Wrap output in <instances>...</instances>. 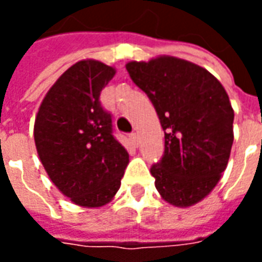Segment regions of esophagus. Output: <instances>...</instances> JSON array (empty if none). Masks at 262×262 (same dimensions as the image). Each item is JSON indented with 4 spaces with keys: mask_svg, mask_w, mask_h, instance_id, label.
I'll list each match as a JSON object with an SVG mask.
<instances>
[{
    "mask_svg": "<svg viewBox=\"0 0 262 262\" xmlns=\"http://www.w3.org/2000/svg\"><path fill=\"white\" fill-rule=\"evenodd\" d=\"M130 142L133 143V146H137L139 144V136H137V133H130Z\"/></svg>",
    "mask_w": 262,
    "mask_h": 262,
    "instance_id": "obj_1",
    "label": "esophagus"
}]
</instances>
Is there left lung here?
I'll return each mask as SVG.
<instances>
[{"label": "left lung", "instance_id": "left-lung-1", "mask_svg": "<svg viewBox=\"0 0 262 262\" xmlns=\"http://www.w3.org/2000/svg\"><path fill=\"white\" fill-rule=\"evenodd\" d=\"M126 70L164 130V154L150 170L157 191L178 208L201 202L230 157L234 111L227 92L206 69L172 56L129 61Z\"/></svg>", "mask_w": 262, "mask_h": 262}]
</instances>
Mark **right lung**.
I'll list each match as a JSON object with an SVG mask.
<instances>
[{
	"label": "right lung",
	"mask_w": 262,
	"mask_h": 262,
	"mask_svg": "<svg viewBox=\"0 0 262 262\" xmlns=\"http://www.w3.org/2000/svg\"><path fill=\"white\" fill-rule=\"evenodd\" d=\"M115 73L98 60L77 61L49 90L35 119V144L49 178L84 208L111 202L129 163L99 101Z\"/></svg>",
	"instance_id": "right-lung-1"
}]
</instances>
